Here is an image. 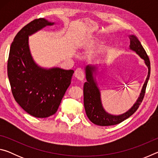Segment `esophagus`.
I'll return each instance as SVG.
<instances>
[{"label":"esophagus","mask_w":158,"mask_h":158,"mask_svg":"<svg viewBox=\"0 0 158 158\" xmlns=\"http://www.w3.org/2000/svg\"><path fill=\"white\" fill-rule=\"evenodd\" d=\"M74 76H75L77 79L80 80V81H82V80H84V71H83L81 68L77 69L75 73H74Z\"/></svg>","instance_id":"obj_1"}]
</instances>
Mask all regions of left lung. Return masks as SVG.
I'll list each match as a JSON object with an SVG mask.
<instances>
[{"label":"left lung","mask_w":158,"mask_h":158,"mask_svg":"<svg viewBox=\"0 0 158 158\" xmlns=\"http://www.w3.org/2000/svg\"><path fill=\"white\" fill-rule=\"evenodd\" d=\"M129 38L130 40V49L135 52L142 58L148 69L146 81L141 89L139 96L132 107L122 114L113 115L105 111L102 103L100 90L99 89L95 76L98 69V66L88 65L85 67V73L86 82L84 83V108L88 118L95 125L100 126H109L120 123L132 116L137 110L143 99L151 73V63L145 49H143L137 37L134 35H129Z\"/></svg>","instance_id":"left-lung-1"}]
</instances>
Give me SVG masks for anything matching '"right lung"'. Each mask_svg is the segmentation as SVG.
<instances>
[{"label": "right lung", "instance_id": "right-lung-1", "mask_svg": "<svg viewBox=\"0 0 158 158\" xmlns=\"http://www.w3.org/2000/svg\"><path fill=\"white\" fill-rule=\"evenodd\" d=\"M54 23L44 18L32 21L17 34L10 49L7 76L12 95L23 110L36 118L57 111L74 73L57 67L42 68L31 55L28 37Z\"/></svg>", "mask_w": 158, "mask_h": 158}]
</instances>
